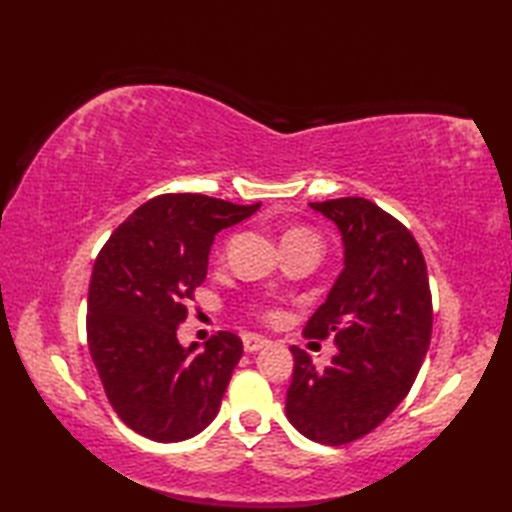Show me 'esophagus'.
Here are the masks:
<instances>
[{"label":"esophagus","instance_id":"esophagus-1","mask_svg":"<svg viewBox=\"0 0 512 512\" xmlns=\"http://www.w3.org/2000/svg\"><path fill=\"white\" fill-rule=\"evenodd\" d=\"M270 341L266 336H259V334H244V350L246 352H259L264 350Z\"/></svg>","mask_w":512,"mask_h":512}]
</instances>
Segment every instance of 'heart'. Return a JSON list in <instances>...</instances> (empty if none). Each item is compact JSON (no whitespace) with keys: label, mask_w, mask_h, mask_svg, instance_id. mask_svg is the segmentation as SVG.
Segmentation results:
<instances>
[{"label":"heart","mask_w":512,"mask_h":512,"mask_svg":"<svg viewBox=\"0 0 512 512\" xmlns=\"http://www.w3.org/2000/svg\"><path fill=\"white\" fill-rule=\"evenodd\" d=\"M286 235H312V233L303 231V228H295V231H290ZM262 314H264V319H268V321H277L279 319V312L275 308H266Z\"/></svg>","instance_id":"b5f03b06"}]
</instances>
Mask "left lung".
Here are the masks:
<instances>
[{
    "instance_id": "left-lung-1",
    "label": "left lung",
    "mask_w": 512,
    "mask_h": 512,
    "mask_svg": "<svg viewBox=\"0 0 512 512\" xmlns=\"http://www.w3.org/2000/svg\"><path fill=\"white\" fill-rule=\"evenodd\" d=\"M310 206L339 226L345 268L303 334H332L339 352L317 369L290 347L286 416L306 438L341 447L376 429L409 394L431 343V290L422 250L394 215L365 198Z\"/></svg>"
}]
</instances>
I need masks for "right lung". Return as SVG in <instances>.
I'll list each match as a JSON object with an SVG mask.
<instances>
[{"label": "right lung", "instance_id": "add662e5", "mask_svg": "<svg viewBox=\"0 0 512 512\" xmlns=\"http://www.w3.org/2000/svg\"><path fill=\"white\" fill-rule=\"evenodd\" d=\"M257 204L202 193H162L116 228L94 262L88 347L105 396L129 429L180 442L209 427L242 339L217 332L195 352L178 343L187 303L204 284L215 233L246 220Z\"/></svg>", "mask_w": 512, "mask_h": 512}]
</instances>
